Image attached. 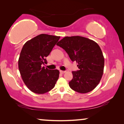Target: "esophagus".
<instances>
[{
	"label": "esophagus",
	"instance_id": "1",
	"mask_svg": "<svg viewBox=\"0 0 124 124\" xmlns=\"http://www.w3.org/2000/svg\"><path fill=\"white\" fill-rule=\"evenodd\" d=\"M60 72L62 74H64L65 73V71H64V70H60Z\"/></svg>",
	"mask_w": 124,
	"mask_h": 124
}]
</instances>
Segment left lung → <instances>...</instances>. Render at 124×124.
I'll return each instance as SVG.
<instances>
[{"mask_svg": "<svg viewBox=\"0 0 124 124\" xmlns=\"http://www.w3.org/2000/svg\"><path fill=\"white\" fill-rule=\"evenodd\" d=\"M67 52L79 70L73 71L70 87L76 92L87 93L94 90L104 71V58L99 46L94 40L80 36L65 37L56 44Z\"/></svg>", "mask_w": 124, "mask_h": 124, "instance_id": "8db88e82", "label": "left lung"}]
</instances>
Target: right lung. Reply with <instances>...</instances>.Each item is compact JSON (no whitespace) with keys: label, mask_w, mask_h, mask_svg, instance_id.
Returning <instances> with one entry per match:
<instances>
[{"label":"right lung","mask_w":124,"mask_h":124,"mask_svg":"<svg viewBox=\"0 0 124 124\" xmlns=\"http://www.w3.org/2000/svg\"><path fill=\"white\" fill-rule=\"evenodd\" d=\"M60 37L38 35L24 44L18 59V69L22 79L32 92L38 94L48 92L55 87L59 77L57 69L42 67Z\"/></svg>","instance_id":"1"}]
</instances>
